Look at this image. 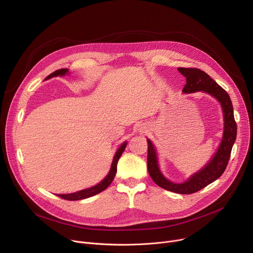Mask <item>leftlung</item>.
I'll list each match as a JSON object with an SVG mask.
<instances>
[{
	"mask_svg": "<svg viewBox=\"0 0 253 253\" xmlns=\"http://www.w3.org/2000/svg\"><path fill=\"white\" fill-rule=\"evenodd\" d=\"M178 71L186 77V85L182 92L189 94L203 91L217 100L223 112L224 130L220 145L212 159L198 172L194 173L183 183H174L168 180L160 171L156 149L150 139L148 142L147 167L153 181L168 191L179 194H191L206 187L218 179L226 169L233 144L236 139L237 126L234 120L233 107L228 93L216 83L204 71L197 68H178Z\"/></svg>",
	"mask_w": 253,
	"mask_h": 253,
	"instance_id": "8db88e82",
	"label": "left lung"
}]
</instances>
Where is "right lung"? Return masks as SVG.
I'll return each instance as SVG.
<instances>
[{"label":"right lung","mask_w":253,"mask_h":253,"mask_svg":"<svg viewBox=\"0 0 253 253\" xmlns=\"http://www.w3.org/2000/svg\"><path fill=\"white\" fill-rule=\"evenodd\" d=\"M69 70L68 69H60V70H57L55 72H53L52 74H50L45 80H48V79H51L53 77H57V76H65L66 74H68ZM127 146V142H124L122 145L119 147V149L117 150L114 158H113V161H112V164H111V168H110V171L109 173L107 174V176L102 180V181L100 183H98L97 185L95 186H92L90 188H87V189H84V190H80L78 192H75V193H70V194H58L59 197L63 198V199H66V200H81V199H85V198H88V197H91L93 195H96L100 192H102L103 190H105L108 186H109L111 184V182L113 181V179L115 177V174H116V171H117V163H118V160L120 158V156L122 155V153L124 152L125 148Z\"/></svg>","instance_id":"obj_1"}]
</instances>
